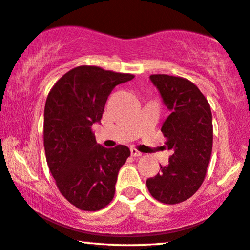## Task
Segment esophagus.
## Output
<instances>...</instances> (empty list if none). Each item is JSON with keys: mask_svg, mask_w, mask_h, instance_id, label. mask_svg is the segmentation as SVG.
<instances>
[{"mask_svg": "<svg viewBox=\"0 0 250 250\" xmlns=\"http://www.w3.org/2000/svg\"><path fill=\"white\" fill-rule=\"evenodd\" d=\"M130 154L133 156H141L142 153L140 151H137L135 147H130Z\"/></svg>", "mask_w": 250, "mask_h": 250, "instance_id": "1", "label": "esophagus"}]
</instances>
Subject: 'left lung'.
Instances as JSON below:
<instances>
[{
	"label": "left lung",
	"mask_w": 250,
	"mask_h": 250,
	"mask_svg": "<svg viewBox=\"0 0 250 250\" xmlns=\"http://www.w3.org/2000/svg\"><path fill=\"white\" fill-rule=\"evenodd\" d=\"M149 79L170 110L161 130L173 154L167 165H160V173L146 180V186L157 201L175 205L192 197L205 180L212 151V114L190 80L168 75H152Z\"/></svg>",
	"instance_id": "left-lung-1"
}]
</instances>
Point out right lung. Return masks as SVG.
<instances>
[{
  "label": "right lung",
  "mask_w": 250,
  "mask_h": 250,
  "mask_svg": "<svg viewBox=\"0 0 250 250\" xmlns=\"http://www.w3.org/2000/svg\"><path fill=\"white\" fill-rule=\"evenodd\" d=\"M133 75L95 66L71 69L55 83L44 106L43 144L61 194L80 210L97 211L113 200L118 171L130 155L125 145L106 148L91 126L102 120L109 94Z\"/></svg>",
  "instance_id": "right-lung-1"
}]
</instances>
